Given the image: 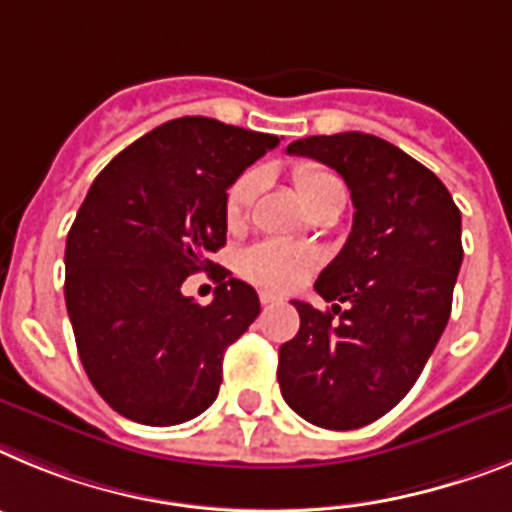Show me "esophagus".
Masks as SVG:
<instances>
[{"label":"esophagus","mask_w":512,"mask_h":512,"mask_svg":"<svg viewBox=\"0 0 512 512\" xmlns=\"http://www.w3.org/2000/svg\"><path fill=\"white\" fill-rule=\"evenodd\" d=\"M275 301H278V296H275V293H270V291H260V304H262V306L275 304Z\"/></svg>","instance_id":"34e87169"}]
</instances>
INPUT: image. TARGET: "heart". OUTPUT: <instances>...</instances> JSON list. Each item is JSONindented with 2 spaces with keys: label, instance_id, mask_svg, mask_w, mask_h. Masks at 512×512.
I'll use <instances>...</instances> for the list:
<instances>
[{
  "label": "heart",
  "instance_id": "obj_1",
  "mask_svg": "<svg viewBox=\"0 0 512 512\" xmlns=\"http://www.w3.org/2000/svg\"><path fill=\"white\" fill-rule=\"evenodd\" d=\"M293 182H296V193L304 201V206H311L324 190L337 185L340 180L330 172L317 170V167H299L293 172ZM257 188H260V175L257 172H244L229 188L224 201V216L231 229L244 224L252 201H255ZM317 265V252L296 247V244L278 242V239H265V242L252 244L250 250H244L242 260H239L244 278H250L252 283H260L265 288H273V291H291V288L301 286Z\"/></svg>",
  "mask_w": 512,
  "mask_h": 512
}]
</instances>
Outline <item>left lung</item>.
<instances>
[{
	"label": "left lung",
	"instance_id": "left-lung-1",
	"mask_svg": "<svg viewBox=\"0 0 512 512\" xmlns=\"http://www.w3.org/2000/svg\"><path fill=\"white\" fill-rule=\"evenodd\" d=\"M286 151L332 167L355 213L314 283L332 311L293 301L301 327L281 345L278 384L311 425L363 428L402 402L446 330L464 260L461 211L428 167L371 133L309 136Z\"/></svg>",
	"mask_w": 512,
	"mask_h": 512
}]
</instances>
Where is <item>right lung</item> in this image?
<instances>
[{
    "label": "right lung",
    "mask_w": 512,
    "mask_h": 512,
    "mask_svg": "<svg viewBox=\"0 0 512 512\" xmlns=\"http://www.w3.org/2000/svg\"><path fill=\"white\" fill-rule=\"evenodd\" d=\"M278 136L185 115L133 141L95 177L66 237V311L92 386L118 415L180 425L213 404L231 342L260 314L255 288L217 270L208 307L181 296L216 269L226 190Z\"/></svg>",
    "instance_id": "1"
}]
</instances>
